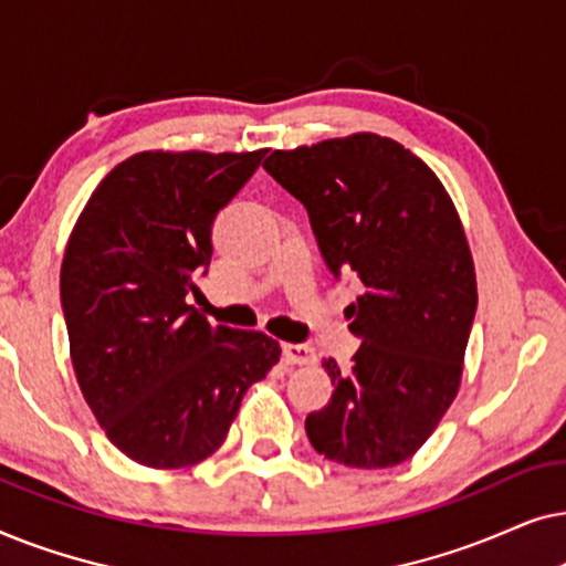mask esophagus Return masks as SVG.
<instances>
[{
  "label": "esophagus",
  "instance_id": "esophagus-1",
  "mask_svg": "<svg viewBox=\"0 0 566 566\" xmlns=\"http://www.w3.org/2000/svg\"><path fill=\"white\" fill-rule=\"evenodd\" d=\"M283 358L291 366H308L314 363V350L308 345H283Z\"/></svg>",
  "mask_w": 566,
  "mask_h": 566
}]
</instances>
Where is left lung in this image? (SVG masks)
Returning a JSON list of instances; mask_svg holds the SVG:
<instances>
[{"mask_svg":"<svg viewBox=\"0 0 566 566\" xmlns=\"http://www.w3.org/2000/svg\"><path fill=\"white\" fill-rule=\"evenodd\" d=\"M262 167L304 203L332 275L363 289L345 308L363 345L350 370L322 363L335 391L306 417V436L345 467H397L461 386L476 273L459 211L436 172L386 136L277 149Z\"/></svg>","mask_w":566,"mask_h":566,"instance_id":"left-lung-1","label":"left lung"}]
</instances>
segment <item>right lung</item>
Returning <instances> with one entry per match:
<instances>
[{
	"instance_id": "right-lung-1",
	"label": "right lung",
	"mask_w": 566,
	"mask_h": 566,
	"mask_svg": "<svg viewBox=\"0 0 566 566\" xmlns=\"http://www.w3.org/2000/svg\"><path fill=\"white\" fill-rule=\"evenodd\" d=\"M262 157L134 154L97 185L69 237L61 306L76 381L111 443L144 467L208 459L244 391L281 358L265 332L213 327L188 304L211 265L216 213Z\"/></svg>"
}]
</instances>
